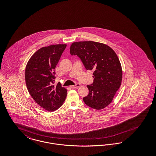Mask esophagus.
Segmentation results:
<instances>
[{
  "label": "esophagus",
  "instance_id": "34e87169",
  "mask_svg": "<svg viewBox=\"0 0 156 156\" xmlns=\"http://www.w3.org/2000/svg\"><path fill=\"white\" fill-rule=\"evenodd\" d=\"M80 86H81V85H80V83H77V84H76V85H75L71 86L70 87H71V88H79V87H80Z\"/></svg>",
  "mask_w": 156,
  "mask_h": 156
}]
</instances>
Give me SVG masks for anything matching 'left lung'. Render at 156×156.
Wrapping results in <instances>:
<instances>
[{
    "label": "left lung",
    "mask_w": 156,
    "mask_h": 156,
    "mask_svg": "<svg viewBox=\"0 0 156 156\" xmlns=\"http://www.w3.org/2000/svg\"><path fill=\"white\" fill-rule=\"evenodd\" d=\"M70 54L77 55L87 70H93L94 82L87 85L85 104L101 110L111 104L122 80V68L116 52L109 46L92 41L73 43Z\"/></svg>",
    "instance_id": "1"
}]
</instances>
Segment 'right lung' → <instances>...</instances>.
<instances>
[{"instance_id":"obj_1","label":"right lung","mask_w":156,"mask_h":156,"mask_svg":"<svg viewBox=\"0 0 156 156\" xmlns=\"http://www.w3.org/2000/svg\"><path fill=\"white\" fill-rule=\"evenodd\" d=\"M67 44L43 47L34 52L27 62L25 81L31 97L48 111L59 108L67 97V90L60 83L52 85L55 68Z\"/></svg>"}]
</instances>
